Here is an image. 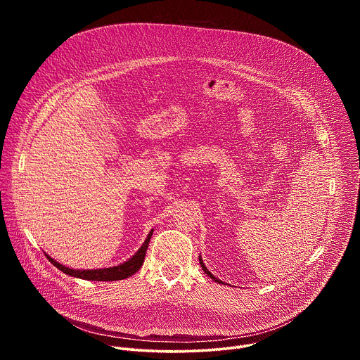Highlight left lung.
Segmentation results:
<instances>
[{"mask_svg":"<svg viewBox=\"0 0 360 360\" xmlns=\"http://www.w3.org/2000/svg\"><path fill=\"white\" fill-rule=\"evenodd\" d=\"M199 264H200V266H202V271H203L205 274H207V275H208L211 279H214V281H215V282H218V283H224L222 281H219L218 278H215V276H214V275H212V274H211V272L207 269V266L203 265V262H202V259H200V258H199Z\"/></svg>","mask_w":360,"mask_h":360,"instance_id":"left-lung-1","label":"left lung"}]
</instances>
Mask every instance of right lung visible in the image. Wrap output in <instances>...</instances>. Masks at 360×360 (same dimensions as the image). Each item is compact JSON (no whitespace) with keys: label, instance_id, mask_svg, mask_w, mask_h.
Segmentation results:
<instances>
[{"label":"right lung","instance_id":"obj_1","mask_svg":"<svg viewBox=\"0 0 360 360\" xmlns=\"http://www.w3.org/2000/svg\"><path fill=\"white\" fill-rule=\"evenodd\" d=\"M153 233V229L148 233L143 245L139 248V250L132 256V258L118 266L114 268H107V269H91V271H77V269H70L67 266H63L61 264H58L57 261H54L51 256L45 255L46 258L49 259V262L53 264L54 266H57L60 271H63L64 274L74 276V278H81V279H88V281H121L125 279L131 275H134L135 272H138L143 264L145 259V253L150 240V236Z\"/></svg>","mask_w":360,"mask_h":360}]
</instances>
